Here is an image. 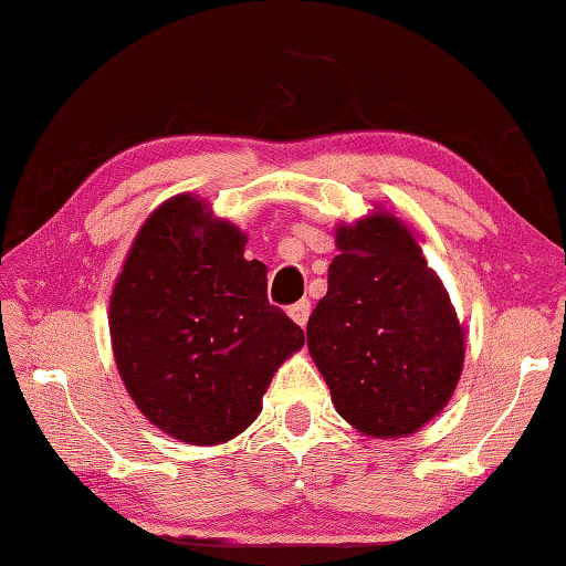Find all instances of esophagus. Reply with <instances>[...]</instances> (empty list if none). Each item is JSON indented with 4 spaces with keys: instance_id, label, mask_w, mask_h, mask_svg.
<instances>
[{
    "instance_id": "34e87169",
    "label": "esophagus",
    "mask_w": 566,
    "mask_h": 566,
    "mask_svg": "<svg viewBox=\"0 0 566 566\" xmlns=\"http://www.w3.org/2000/svg\"><path fill=\"white\" fill-rule=\"evenodd\" d=\"M310 314H312L310 300H302V302H296V304L290 306V317H292L296 324H300V327H304V324L310 322Z\"/></svg>"
}]
</instances>
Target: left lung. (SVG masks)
<instances>
[{"label":"left lung","instance_id":"obj_1","mask_svg":"<svg viewBox=\"0 0 566 566\" xmlns=\"http://www.w3.org/2000/svg\"><path fill=\"white\" fill-rule=\"evenodd\" d=\"M306 347L342 419L375 439L419 432L464 367V327L411 229L379 205L334 234Z\"/></svg>","mask_w":566,"mask_h":566}]
</instances>
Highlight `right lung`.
Segmentation results:
<instances>
[{"label":"right lung","instance_id":"1","mask_svg":"<svg viewBox=\"0 0 566 566\" xmlns=\"http://www.w3.org/2000/svg\"><path fill=\"white\" fill-rule=\"evenodd\" d=\"M247 234L197 195L161 202L134 237L109 300L112 352L134 405L179 442L224 444L260 417L304 332L266 302Z\"/></svg>","mask_w":566,"mask_h":566}]
</instances>
